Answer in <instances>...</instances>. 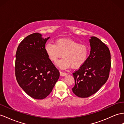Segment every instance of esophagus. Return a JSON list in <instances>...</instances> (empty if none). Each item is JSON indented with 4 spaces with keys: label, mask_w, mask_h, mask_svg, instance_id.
I'll return each mask as SVG.
<instances>
[{
    "label": "esophagus",
    "mask_w": 124,
    "mask_h": 124,
    "mask_svg": "<svg viewBox=\"0 0 124 124\" xmlns=\"http://www.w3.org/2000/svg\"><path fill=\"white\" fill-rule=\"evenodd\" d=\"M60 75L61 76V77H64V76H65L67 75V73H66L64 72H60Z\"/></svg>",
    "instance_id": "1"
}]
</instances>
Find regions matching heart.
<instances>
[{
  "label": "heart",
  "mask_w": 124,
  "mask_h": 124,
  "mask_svg": "<svg viewBox=\"0 0 124 124\" xmlns=\"http://www.w3.org/2000/svg\"><path fill=\"white\" fill-rule=\"evenodd\" d=\"M44 49L49 59L54 62L58 61L62 54L63 58L56 63L61 69H68L70 66L72 69L80 68L86 61L89 54L86 45L67 38L57 39L54 44L47 43Z\"/></svg>",
  "instance_id": "b5f03b06"
}]
</instances>
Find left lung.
<instances>
[{
	"label": "left lung",
	"mask_w": 124,
	"mask_h": 124,
	"mask_svg": "<svg viewBox=\"0 0 124 124\" xmlns=\"http://www.w3.org/2000/svg\"><path fill=\"white\" fill-rule=\"evenodd\" d=\"M91 51L86 61L73 75L75 84L72 91L77 96L85 98L95 94L106 83L111 66L109 50L95 37L90 39Z\"/></svg>",
	"instance_id": "obj_1"
}]
</instances>
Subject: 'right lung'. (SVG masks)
<instances>
[{
    "mask_svg": "<svg viewBox=\"0 0 124 124\" xmlns=\"http://www.w3.org/2000/svg\"><path fill=\"white\" fill-rule=\"evenodd\" d=\"M39 33L26 37L16 54L15 75L19 86L34 99L48 96L60 77V73L45 51L47 40Z\"/></svg>",
    "mask_w": 124,
    "mask_h": 124,
    "instance_id": "add662e5",
    "label": "right lung"
}]
</instances>
